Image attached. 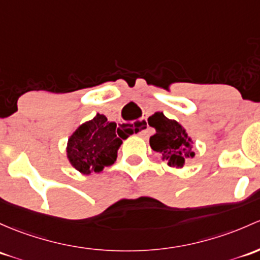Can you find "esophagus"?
Instances as JSON below:
<instances>
[{"instance_id":"34e87169","label":"esophagus","mask_w":260,"mask_h":260,"mask_svg":"<svg viewBox=\"0 0 260 260\" xmlns=\"http://www.w3.org/2000/svg\"><path fill=\"white\" fill-rule=\"evenodd\" d=\"M139 127H141V133H139V135L142 136V137H147V135H148V131L147 129H144V128L147 127V121L146 119H141V122H139Z\"/></svg>"}]
</instances>
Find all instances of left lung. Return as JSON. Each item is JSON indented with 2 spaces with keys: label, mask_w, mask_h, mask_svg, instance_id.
<instances>
[{
  "label": "left lung",
  "mask_w": 260,
  "mask_h": 260,
  "mask_svg": "<svg viewBox=\"0 0 260 260\" xmlns=\"http://www.w3.org/2000/svg\"><path fill=\"white\" fill-rule=\"evenodd\" d=\"M148 124L155 129L149 138L151 148L159 153L160 159L169 167L180 169L188 159L194 158L192 138L179 122L167 118L163 112H155L148 118Z\"/></svg>",
  "instance_id": "1"
}]
</instances>
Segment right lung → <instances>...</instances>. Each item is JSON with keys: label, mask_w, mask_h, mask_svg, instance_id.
Returning <instances> with one entry per match:
<instances>
[{"label": "right lung", "mask_w": 260, "mask_h": 260, "mask_svg": "<svg viewBox=\"0 0 260 260\" xmlns=\"http://www.w3.org/2000/svg\"><path fill=\"white\" fill-rule=\"evenodd\" d=\"M117 124L97 113L94 118L82 123L67 141V159L81 174L100 173L117 159L123 143L116 135ZM128 137V136H127ZM125 137V138H127Z\"/></svg>", "instance_id": "add662e5"}]
</instances>
